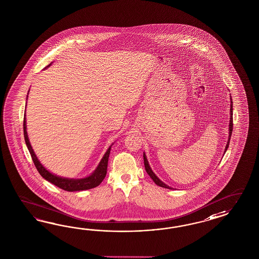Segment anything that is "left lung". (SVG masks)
<instances>
[{"mask_svg":"<svg viewBox=\"0 0 259 259\" xmlns=\"http://www.w3.org/2000/svg\"><path fill=\"white\" fill-rule=\"evenodd\" d=\"M231 115H230V124H229V139H228V142H227V145H226V147H225V152H226V150H227V148L229 147V143L230 139H231V135H232V132H233V102H232V98H231ZM144 163H145V168H146V171H147V173H148V175H149V177L151 178L152 180H153V182L155 183L156 185H159V186H161V187H163V188H167V189H172L171 187H169L168 185H165V184H163V182L159 179V178L156 176L155 174L153 173V171L151 170L150 168V166H149V164H148V160H147V157H146V154L144 153Z\"/></svg>","mask_w":259,"mask_h":259,"instance_id":"obj_1","label":"left lung"}]
</instances>
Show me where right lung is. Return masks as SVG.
Masks as SVG:
<instances>
[{
	"label": "right lung",
	"mask_w": 259,
	"mask_h": 259,
	"mask_svg": "<svg viewBox=\"0 0 259 259\" xmlns=\"http://www.w3.org/2000/svg\"><path fill=\"white\" fill-rule=\"evenodd\" d=\"M51 64H49V67ZM23 135H24V140L25 144L27 146V148L29 150L30 154L32 157V160L34 162V164L36 166L38 173L45 178L46 181L52 183L53 185L58 186L59 188L69 191V192H74V191H82V190H88L91 188L96 187L102 183L104 178L107 174V167H108V161H109V155L111 152V147L107 150V152L103 156L102 160L96 167V169L94 171V173L89 176V177L84 178V179H67V178L59 177L57 175H54L50 173L48 170L45 168V166L39 163L37 160V156L35 154L34 150L32 149V147L30 145L28 136H27V132H26V121H25V116L23 119Z\"/></svg>",
	"instance_id": "right-lung-1"
}]
</instances>
